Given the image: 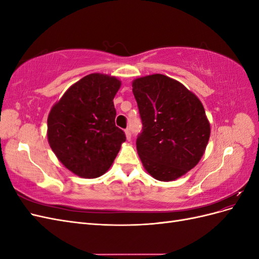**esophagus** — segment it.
<instances>
[{
	"label": "esophagus",
	"instance_id": "34e87169",
	"mask_svg": "<svg viewBox=\"0 0 259 259\" xmlns=\"http://www.w3.org/2000/svg\"><path fill=\"white\" fill-rule=\"evenodd\" d=\"M125 135H126V139H127V140H131V138H132V133H131L130 128L125 130Z\"/></svg>",
	"mask_w": 259,
	"mask_h": 259
}]
</instances>
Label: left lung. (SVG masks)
Returning a JSON list of instances; mask_svg holds the SVG:
<instances>
[{
  "label": "left lung",
  "mask_w": 259,
  "mask_h": 259,
  "mask_svg": "<svg viewBox=\"0 0 259 259\" xmlns=\"http://www.w3.org/2000/svg\"><path fill=\"white\" fill-rule=\"evenodd\" d=\"M143 121L136 140L145 169L171 182L192 169L204 154L210 125L200 99L180 82L151 74L132 83Z\"/></svg>",
  "instance_id": "obj_1"
}]
</instances>
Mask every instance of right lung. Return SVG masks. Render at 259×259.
<instances>
[{
    "instance_id": "right-lung-1",
    "label": "right lung",
    "mask_w": 259,
    "mask_h": 259,
    "mask_svg": "<svg viewBox=\"0 0 259 259\" xmlns=\"http://www.w3.org/2000/svg\"><path fill=\"white\" fill-rule=\"evenodd\" d=\"M120 88L115 76L91 73L70 86L51 109L49 144L62 165L76 176L104 175L126 139L114 123L113 98Z\"/></svg>"
}]
</instances>
